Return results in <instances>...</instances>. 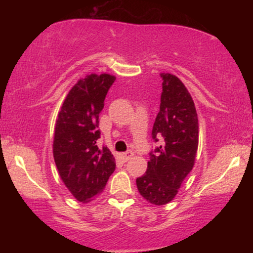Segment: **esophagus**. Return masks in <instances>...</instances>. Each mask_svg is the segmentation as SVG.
I'll use <instances>...</instances> for the list:
<instances>
[{
  "label": "esophagus",
  "mask_w": 253,
  "mask_h": 253,
  "mask_svg": "<svg viewBox=\"0 0 253 253\" xmlns=\"http://www.w3.org/2000/svg\"><path fill=\"white\" fill-rule=\"evenodd\" d=\"M121 156H122V158H123L124 161L127 162V161H129L132 156H134V153H132V152H126V153L122 154Z\"/></svg>",
  "instance_id": "obj_1"
}]
</instances>
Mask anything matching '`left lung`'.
I'll return each mask as SVG.
<instances>
[{
  "instance_id": "obj_1",
  "label": "left lung",
  "mask_w": 253,
  "mask_h": 253,
  "mask_svg": "<svg viewBox=\"0 0 253 253\" xmlns=\"http://www.w3.org/2000/svg\"><path fill=\"white\" fill-rule=\"evenodd\" d=\"M163 92L153 138L163 144L151 153L147 170L136 179L139 194L154 205H165L178 193L193 169L199 146V121L191 93L176 76L161 74Z\"/></svg>"
}]
</instances>
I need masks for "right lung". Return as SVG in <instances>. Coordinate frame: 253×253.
I'll return each instance as SVG.
<instances>
[{
  "label": "right lung",
  "mask_w": 253,
  "mask_h": 253,
  "mask_svg": "<svg viewBox=\"0 0 253 253\" xmlns=\"http://www.w3.org/2000/svg\"><path fill=\"white\" fill-rule=\"evenodd\" d=\"M116 77L91 74L81 78L68 92L54 126L53 158L59 176L81 203L95 200L116 169L108 147L99 149V114Z\"/></svg>",
  "instance_id": "obj_1"
}]
</instances>
